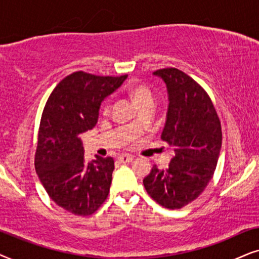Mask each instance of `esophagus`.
<instances>
[{"label":"esophagus","instance_id":"esophagus-1","mask_svg":"<svg viewBox=\"0 0 259 259\" xmlns=\"http://www.w3.org/2000/svg\"><path fill=\"white\" fill-rule=\"evenodd\" d=\"M133 155L129 154H124V155H119L118 156V162L120 163H129V162L133 161Z\"/></svg>","mask_w":259,"mask_h":259}]
</instances>
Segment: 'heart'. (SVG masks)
Listing matches in <instances>:
<instances>
[{
  "mask_svg": "<svg viewBox=\"0 0 259 259\" xmlns=\"http://www.w3.org/2000/svg\"><path fill=\"white\" fill-rule=\"evenodd\" d=\"M127 94H129L130 97L137 106H141L144 104L146 102L153 101V92L150 91V89L148 86L143 84H135L132 85L129 89H127ZM103 111L106 113L109 111V104L105 103L104 106H103ZM133 125H136V122L133 123Z\"/></svg>",
  "mask_w": 259,
  "mask_h": 259,
  "instance_id": "obj_1",
  "label": "heart"
}]
</instances>
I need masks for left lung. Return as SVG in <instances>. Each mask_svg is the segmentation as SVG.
I'll use <instances>...</instances> for the list:
<instances>
[{
	"mask_svg": "<svg viewBox=\"0 0 259 259\" xmlns=\"http://www.w3.org/2000/svg\"><path fill=\"white\" fill-rule=\"evenodd\" d=\"M167 86L168 110L161 139L174 147L167 169H153L143 185L157 204L182 208L204 192L222 149V126L204 89L178 68L155 71Z\"/></svg>",
	"mask_w": 259,
	"mask_h": 259,
	"instance_id": "8db88e82",
	"label": "left lung"
}]
</instances>
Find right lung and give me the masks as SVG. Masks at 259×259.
Segmentation results:
<instances>
[{"label": "right lung", "instance_id": "1", "mask_svg": "<svg viewBox=\"0 0 259 259\" xmlns=\"http://www.w3.org/2000/svg\"><path fill=\"white\" fill-rule=\"evenodd\" d=\"M127 75L74 72L55 86L41 117L35 170L50 198L75 215H90L108 198L115 162L96 155L86 162L80 139L98 122L102 102Z\"/></svg>", "mask_w": 259, "mask_h": 259}]
</instances>
